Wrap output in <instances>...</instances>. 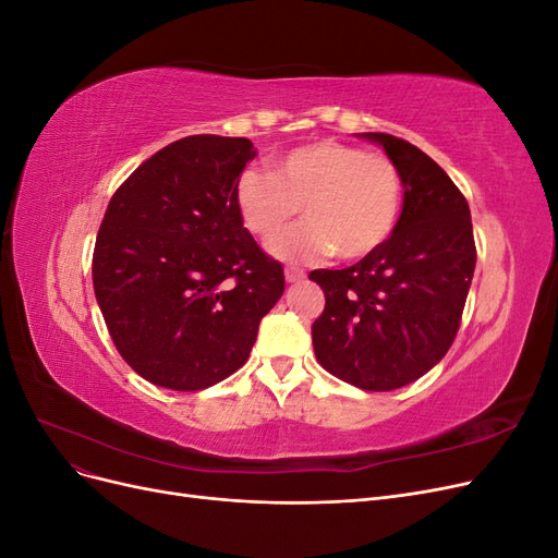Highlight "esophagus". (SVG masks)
Instances as JSON below:
<instances>
[{
  "label": "esophagus",
  "mask_w": 558,
  "mask_h": 558,
  "mask_svg": "<svg viewBox=\"0 0 558 558\" xmlns=\"http://www.w3.org/2000/svg\"><path fill=\"white\" fill-rule=\"evenodd\" d=\"M283 277H286V281H289V283L305 281V272H302V269H298V267H286Z\"/></svg>",
  "instance_id": "obj_1"
}]
</instances>
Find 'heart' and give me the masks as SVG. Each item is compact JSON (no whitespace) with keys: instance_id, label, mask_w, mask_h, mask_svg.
Instances as JSON below:
<instances>
[{"instance_id":"heart-1","label":"heart","mask_w":558,"mask_h":558,"mask_svg":"<svg viewBox=\"0 0 558 558\" xmlns=\"http://www.w3.org/2000/svg\"><path fill=\"white\" fill-rule=\"evenodd\" d=\"M300 206L308 221L269 242L275 258L316 263L337 253L342 260H359L391 238L402 207V177L384 154L326 140L279 156L272 172L246 167L234 181V207L260 240H271Z\"/></svg>"}]
</instances>
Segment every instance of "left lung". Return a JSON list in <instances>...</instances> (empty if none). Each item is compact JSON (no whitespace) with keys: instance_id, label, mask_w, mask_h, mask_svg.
Segmentation results:
<instances>
[{"instance_id":"1","label":"left lung","mask_w":558,"mask_h":558,"mask_svg":"<svg viewBox=\"0 0 558 558\" xmlns=\"http://www.w3.org/2000/svg\"><path fill=\"white\" fill-rule=\"evenodd\" d=\"M361 137L398 165L402 211L375 253L351 267L310 275L326 295L312 342L316 361L337 379L363 391H393L445 359L477 251L468 202L440 165L393 134Z\"/></svg>"}]
</instances>
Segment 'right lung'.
Wrapping results in <instances>:
<instances>
[{"mask_svg":"<svg viewBox=\"0 0 558 558\" xmlns=\"http://www.w3.org/2000/svg\"><path fill=\"white\" fill-rule=\"evenodd\" d=\"M256 148L193 134L160 148L109 202L93 286L111 340L146 381L199 391L240 369L283 267L251 238L234 181Z\"/></svg>","mask_w":558,"mask_h":558,"instance_id":"add662e5","label":"right lung"}]
</instances>
